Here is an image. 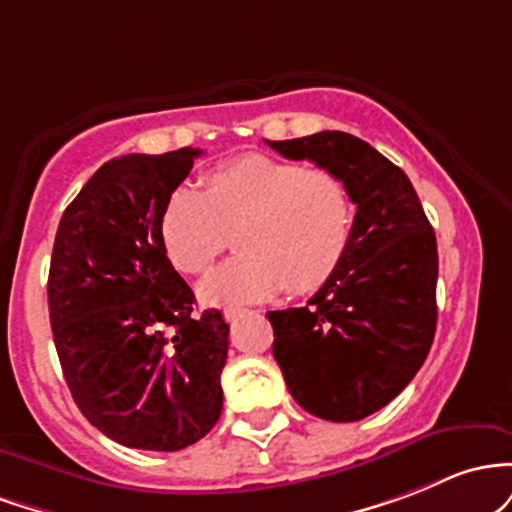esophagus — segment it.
Wrapping results in <instances>:
<instances>
[{"mask_svg": "<svg viewBox=\"0 0 512 512\" xmlns=\"http://www.w3.org/2000/svg\"><path fill=\"white\" fill-rule=\"evenodd\" d=\"M239 309H225V321H229V324H234V321L239 319Z\"/></svg>", "mask_w": 512, "mask_h": 512, "instance_id": "obj_1", "label": "esophagus"}]
</instances>
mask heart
<instances>
[{
    "label": "heart",
    "instance_id": "1",
    "mask_svg": "<svg viewBox=\"0 0 512 512\" xmlns=\"http://www.w3.org/2000/svg\"><path fill=\"white\" fill-rule=\"evenodd\" d=\"M353 232L346 183L324 166L271 154L217 164L200 191L179 186L166 200L159 239L181 275L208 273L227 249L241 251L200 287L210 304H249L283 290L314 292L336 273Z\"/></svg>",
    "mask_w": 512,
    "mask_h": 512
}]
</instances>
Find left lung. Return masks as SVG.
<instances>
[{
  "mask_svg": "<svg viewBox=\"0 0 512 512\" xmlns=\"http://www.w3.org/2000/svg\"><path fill=\"white\" fill-rule=\"evenodd\" d=\"M268 147L341 176L358 208L336 273L307 307L268 319L292 399L324 421H360L416 377L433 346L435 232L409 176L360 137L324 130Z\"/></svg>",
  "mask_w": 512,
  "mask_h": 512,
  "instance_id": "1",
  "label": "left lung"
}]
</instances>
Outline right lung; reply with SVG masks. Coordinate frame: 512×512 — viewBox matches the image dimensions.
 Returning a JSON list of instances; mask_svg holds the SVG:
<instances>
[{
	"instance_id": "1",
	"label": "right lung",
	"mask_w": 512,
	"mask_h": 512,
	"mask_svg": "<svg viewBox=\"0 0 512 512\" xmlns=\"http://www.w3.org/2000/svg\"><path fill=\"white\" fill-rule=\"evenodd\" d=\"M198 154L103 164L62 212L50 258V326L74 404L137 450H183L222 413L229 326L217 309L193 312L159 239L166 200Z\"/></svg>"
}]
</instances>
